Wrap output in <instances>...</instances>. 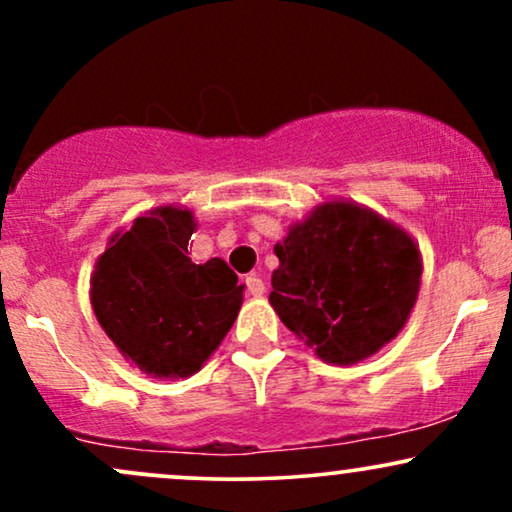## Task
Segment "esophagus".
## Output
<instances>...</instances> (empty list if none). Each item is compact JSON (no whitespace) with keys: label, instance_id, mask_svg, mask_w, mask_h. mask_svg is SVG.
<instances>
[{"label":"esophagus","instance_id":"esophagus-1","mask_svg":"<svg viewBox=\"0 0 512 512\" xmlns=\"http://www.w3.org/2000/svg\"><path fill=\"white\" fill-rule=\"evenodd\" d=\"M245 286H248L250 296H264V291H267V289H264V281L257 274L245 276Z\"/></svg>","mask_w":512,"mask_h":512}]
</instances>
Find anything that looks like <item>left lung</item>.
Here are the masks:
<instances>
[{
  "mask_svg": "<svg viewBox=\"0 0 512 512\" xmlns=\"http://www.w3.org/2000/svg\"><path fill=\"white\" fill-rule=\"evenodd\" d=\"M269 303L327 363L351 366L397 337L421 284L411 236L356 202H325L274 245Z\"/></svg>",
  "mask_w": 512,
  "mask_h": 512,
  "instance_id": "obj_1",
  "label": "left lung"
}]
</instances>
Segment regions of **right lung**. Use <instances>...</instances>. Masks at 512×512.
Listing matches in <instances>:
<instances>
[{"mask_svg": "<svg viewBox=\"0 0 512 512\" xmlns=\"http://www.w3.org/2000/svg\"><path fill=\"white\" fill-rule=\"evenodd\" d=\"M190 209L158 207L115 233L91 276V305L113 344L156 378H187L236 322L243 289L221 257L195 264Z\"/></svg>", "mask_w": 512, "mask_h": 512, "instance_id": "add662e5", "label": "right lung"}]
</instances>
